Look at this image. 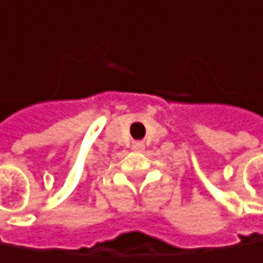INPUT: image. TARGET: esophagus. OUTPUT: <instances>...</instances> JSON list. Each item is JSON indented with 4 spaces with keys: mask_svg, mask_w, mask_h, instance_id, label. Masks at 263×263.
<instances>
[{
    "mask_svg": "<svg viewBox=\"0 0 263 263\" xmlns=\"http://www.w3.org/2000/svg\"><path fill=\"white\" fill-rule=\"evenodd\" d=\"M133 149H135V151H144V149H145V145H144L142 142H135V144H133Z\"/></svg>",
    "mask_w": 263,
    "mask_h": 263,
    "instance_id": "obj_1",
    "label": "esophagus"
}]
</instances>
